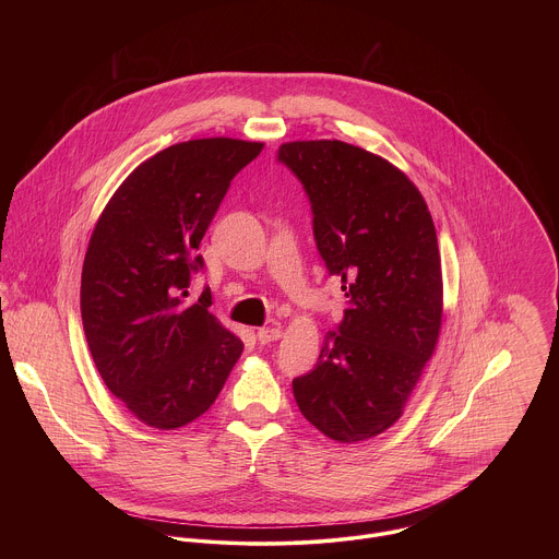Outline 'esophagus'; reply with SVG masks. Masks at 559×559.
Returning <instances> with one entry per match:
<instances>
[{
  "label": "esophagus",
  "instance_id": "esophagus-1",
  "mask_svg": "<svg viewBox=\"0 0 559 559\" xmlns=\"http://www.w3.org/2000/svg\"><path fill=\"white\" fill-rule=\"evenodd\" d=\"M282 335H284V331H282L280 326H262V329H258V340H260L262 344L275 342V340H280Z\"/></svg>",
  "mask_w": 559,
  "mask_h": 559
}]
</instances>
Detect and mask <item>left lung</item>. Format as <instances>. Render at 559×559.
Listing matches in <instances>:
<instances>
[{"label": "left lung", "mask_w": 559, "mask_h": 559, "mask_svg": "<svg viewBox=\"0 0 559 559\" xmlns=\"http://www.w3.org/2000/svg\"><path fill=\"white\" fill-rule=\"evenodd\" d=\"M277 159L304 182L314 239L346 297L312 372L293 381L304 417L337 443L368 441L404 413L443 319L437 233L419 189L374 153L340 140L286 142Z\"/></svg>", "instance_id": "obj_1"}]
</instances>
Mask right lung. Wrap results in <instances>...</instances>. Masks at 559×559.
Segmentation results:
<instances>
[{"label":"right lung","instance_id":"1","mask_svg":"<svg viewBox=\"0 0 559 559\" xmlns=\"http://www.w3.org/2000/svg\"><path fill=\"white\" fill-rule=\"evenodd\" d=\"M262 142L204 138L140 163L103 209L81 271V320L107 390L142 424L176 430L219 396L242 342L209 312L211 290L187 304L191 258L230 180Z\"/></svg>","mask_w":559,"mask_h":559}]
</instances>
